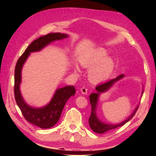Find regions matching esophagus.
Wrapping results in <instances>:
<instances>
[{"mask_svg": "<svg viewBox=\"0 0 156 156\" xmlns=\"http://www.w3.org/2000/svg\"><path fill=\"white\" fill-rule=\"evenodd\" d=\"M80 91L83 94H87V89L86 87H82L80 89Z\"/></svg>", "mask_w": 156, "mask_h": 156, "instance_id": "obj_1", "label": "esophagus"}]
</instances>
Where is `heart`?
<instances>
[{"label":"heart","mask_w":156,"mask_h":156,"mask_svg":"<svg viewBox=\"0 0 156 156\" xmlns=\"http://www.w3.org/2000/svg\"><path fill=\"white\" fill-rule=\"evenodd\" d=\"M107 51L104 49H97L89 56L80 60L82 66L84 68H91L89 76L94 83L104 81L109 77L114 69V61L112 57L106 56ZM76 72H78L76 68Z\"/></svg>","instance_id":"1"}]
</instances>
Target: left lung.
Masks as SVG:
<instances>
[{
  "label": "left lung",
  "instance_id": "8db88e82",
  "mask_svg": "<svg viewBox=\"0 0 156 156\" xmlns=\"http://www.w3.org/2000/svg\"><path fill=\"white\" fill-rule=\"evenodd\" d=\"M123 77H124V75L122 74L119 76H118L116 78L112 79V80L107 81L106 83L98 84V85L96 87V90L97 91L96 93H92L90 96H89V101H90L91 106V113L90 117L89 118V124L92 130L97 133H103L108 131L112 130L113 129H116L124 125L125 123L129 122V121L133 117L136 112H137V110L138 109L139 106L138 105V106L135 108V109H134L133 113L129 115V117L127 118V119L122 121V122L118 123V124H115V125L102 122V121H100L98 119V118L97 114H96V109H97L98 101V98H99V95L100 94V93H104V92H106L107 91H108V89H109L111 87H112L115 82L120 80V79L122 78ZM143 93H144V91H142V95L143 94Z\"/></svg>",
  "mask_w": 156,
  "mask_h": 156
}]
</instances>
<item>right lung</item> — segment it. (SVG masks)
Segmentation results:
<instances>
[{
    "label": "right lung",
    "instance_id": "add662e5",
    "mask_svg": "<svg viewBox=\"0 0 156 156\" xmlns=\"http://www.w3.org/2000/svg\"><path fill=\"white\" fill-rule=\"evenodd\" d=\"M67 34L51 33L41 36L34 41L25 49L16 62L14 72V96L16 102L19 107L26 120L41 129H48L54 126L59 120L63 108L71 96H74L76 89L73 86H66L56 89L49 104L41 108H34L25 102L21 95L20 84L23 66L30 53L39 51L44 47L55 41L67 38Z\"/></svg>",
    "mask_w": 156,
    "mask_h": 156
}]
</instances>
